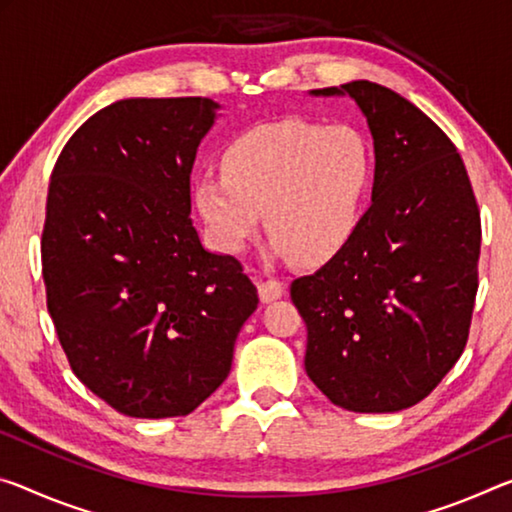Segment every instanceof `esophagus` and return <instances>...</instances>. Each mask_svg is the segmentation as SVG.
Instances as JSON below:
<instances>
[{
    "mask_svg": "<svg viewBox=\"0 0 512 512\" xmlns=\"http://www.w3.org/2000/svg\"><path fill=\"white\" fill-rule=\"evenodd\" d=\"M257 291H259V298H262V303H273V300H278L282 294H285V287H282V282L278 280H259Z\"/></svg>",
    "mask_w": 512,
    "mask_h": 512,
    "instance_id": "obj_1",
    "label": "esophagus"
}]
</instances>
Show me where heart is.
<instances>
[{
    "label": "heart",
    "instance_id": "1",
    "mask_svg": "<svg viewBox=\"0 0 512 512\" xmlns=\"http://www.w3.org/2000/svg\"><path fill=\"white\" fill-rule=\"evenodd\" d=\"M371 180V148L358 129L291 118L227 145L223 170L193 180V207L218 253H243L266 212L271 255L319 264L358 232Z\"/></svg>",
    "mask_w": 512,
    "mask_h": 512
}]
</instances>
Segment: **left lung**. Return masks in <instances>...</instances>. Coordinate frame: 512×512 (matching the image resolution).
I'll return each instance as SVG.
<instances>
[{
	"instance_id": "1",
	"label": "left lung",
	"mask_w": 512,
	"mask_h": 512,
	"mask_svg": "<svg viewBox=\"0 0 512 512\" xmlns=\"http://www.w3.org/2000/svg\"><path fill=\"white\" fill-rule=\"evenodd\" d=\"M310 95L358 104L376 168L353 239L291 282L305 371L339 408L399 412L465 351L481 253L476 198L456 145L399 93L360 79Z\"/></svg>"
}]
</instances>
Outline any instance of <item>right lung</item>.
<instances>
[{
  "instance_id": "obj_1",
  "label": "right lung",
  "mask_w": 512,
  "mask_h": 512,
  "mask_svg": "<svg viewBox=\"0 0 512 512\" xmlns=\"http://www.w3.org/2000/svg\"><path fill=\"white\" fill-rule=\"evenodd\" d=\"M221 104L127 97L56 159L43 230L47 310L75 376L120 415L184 417L232 367L257 310L241 264L202 246L191 170Z\"/></svg>"
}]
</instances>
